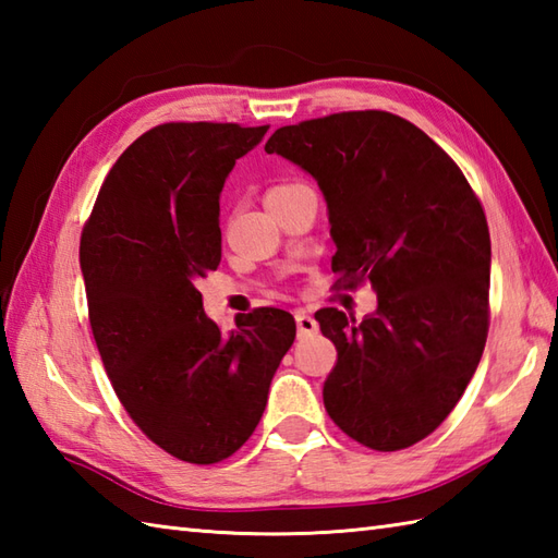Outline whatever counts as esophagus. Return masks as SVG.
<instances>
[{"mask_svg":"<svg viewBox=\"0 0 558 558\" xmlns=\"http://www.w3.org/2000/svg\"><path fill=\"white\" fill-rule=\"evenodd\" d=\"M294 318H298V336L300 338H310V336H314L316 330H318V324H316L314 316L300 312Z\"/></svg>","mask_w":558,"mask_h":558,"instance_id":"34e87169","label":"esophagus"}]
</instances>
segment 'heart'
<instances>
[{
  "label": "heart",
  "instance_id": "obj_1",
  "mask_svg": "<svg viewBox=\"0 0 558 558\" xmlns=\"http://www.w3.org/2000/svg\"><path fill=\"white\" fill-rule=\"evenodd\" d=\"M294 186H300L298 182H280V184H272L268 192H266V198L268 196H276V194H282V192H288V189H294Z\"/></svg>",
  "mask_w": 558,
  "mask_h": 558
}]
</instances>
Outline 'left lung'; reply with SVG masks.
I'll use <instances>...</instances> for the list:
<instances>
[{
    "instance_id": "obj_1",
    "label": "left lung",
    "mask_w": 558,
    "mask_h": 558,
    "mask_svg": "<svg viewBox=\"0 0 558 558\" xmlns=\"http://www.w3.org/2000/svg\"><path fill=\"white\" fill-rule=\"evenodd\" d=\"M266 153L322 186L336 288L369 282L378 300L364 322L336 306L314 314L338 350L328 417L366 448H410L453 412L487 342L492 242L480 198L441 146L384 110L280 126Z\"/></svg>"
}]
</instances>
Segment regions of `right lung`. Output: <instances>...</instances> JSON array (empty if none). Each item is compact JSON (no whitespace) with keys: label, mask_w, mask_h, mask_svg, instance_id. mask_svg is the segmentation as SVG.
<instances>
[{"label":"right lung","mask_w":558,"mask_h":558,"mask_svg":"<svg viewBox=\"0 0 558 558\" xmlns=\"http://www.w3.org/2000/svg\"><path fill=\"white\" fill-rule=\"evenodd\" d=\"M266 126L168 122L105 177L81 232L88 322L117 398L153 444L213 465L240 450L290 350L292 314L260 306L222 336L196 280L220 264V192Z\"/></svg>","instance_id":"right-lung-1"}]
</instances>
